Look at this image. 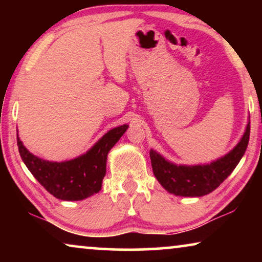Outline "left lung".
Here are the masks:
<instances>
[{"instance_id": "1", "label": "left lung", "mask_w": 262, "mask_h": 262, "mask_svg": "<svg viewBox=\"0 0 262 262\" xmlns=\"http://www.w3.org/2000/svg\"><path fill=\"white\" fill-rule=\"evenodd\" d=\"M250 121L239 142L224 156L205 164H175L155 150H150L154 175L161 186L174 195L203 196L214 191L237 166L249 142Z\"/></svg>"}]
</instances>
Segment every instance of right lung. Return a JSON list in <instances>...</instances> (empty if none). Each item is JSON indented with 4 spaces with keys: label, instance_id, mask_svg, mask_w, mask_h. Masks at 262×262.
Returning <instances> with one entry per match:
<instances>
[{
    "label": "right lung",
    "instance_id": "right-lung-1",
    "mask_svg": "<svg viewBox=\"0 0 262 262\" xmlns=\"http://www.w3.org/2000/svg\"><path fill=\"white\" fill-rule=\"evenodd\" d=\"M124 124L102 136L87 152L76 159L53 162L28 151L17 136V146L24 163L49 193L60 200L75 202L88 198L101 189L106 174L107 155L127 130Z\"/></svg>",
    "mask_w": 262,
    "mask_h": 262
}]
</instances>
